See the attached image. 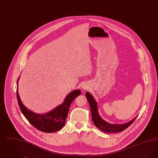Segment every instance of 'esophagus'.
Masks as SVG:
<instances>
[{
	"label": "esophagus",
	"mask_w": 158,
	"mask_h": 158,
	"mask_svg": "<svg viewBox=\"0 0 158 158\" xmlns=\"http://www.w3.org/2000/svg\"><path fill=\"white\" fill-rule=\"evenodd\" d=\"M82 90H86L89 88V86L87 83H83L82 85V86H81Z\"/></svg>",
	"instance_id": "obj_1"
}]
</instances>
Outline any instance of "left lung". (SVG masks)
Instances as JSON below:
<instances>
[{
    "label": "left lung",
    "mask_w": 158,
    "mask_h": 158,
    "mask_svg": "<svg viewBox=\"0 0 158 158\" xmlns=\"http://www.w3.org/2000/svg\"><path fill=\"white\" fill-rule=\"evenodd\" d=\"M87 100L89 104L90 111L92 115V121L97 127L105 133H119L123 131L125 129L128 127L134 121L135 118L129 122L124 124H111L104 120L101 118L98 112V103L94 97L90 94L89 92H87L85 94Z\"/></svg>",
    "instance_id": "left-lung-1"
}]
</instances>
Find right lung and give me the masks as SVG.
I'll use <instances>...</instances> for the list:
<instances>
[{"mask_svg": "<svg viewBox=\"0 0 158 158\" xmlns=\"http://www.w3.org/2000/svg\"><path fill=\"white\" fill-rule=\"evenodd\" d=\"M17 81L16 95L18 104L21 112L31 124L38 130L45 133H54L60 130L64 126L71 103L77 97L81 94L80 89L70 92L63 102L45 114H37L30 110L23 104L18 93V81Z\"/></svg>", "mask_w": 158, "mask_h": 158, "instance_id": "1", "label": "right lung"}]
</instances>
